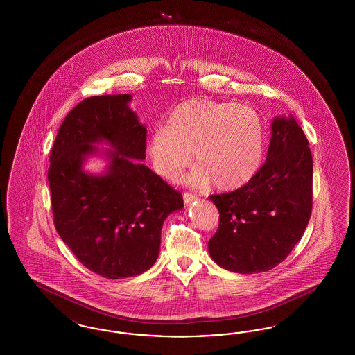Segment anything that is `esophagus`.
Returning a JSON list of instances; mask_svg holds the SVG:
<instances>
[{"label": "esophagus", "instance_id": "obj_1", "mask_svg": "<svg viewBox=\"0 0 355 355\" xmlns=\"http://www.w3.org/2000/svg\"><path fill=\"white\" fill-rule=\"evenodd\" d=\"M198 200V196L194 193H184V202L190 203Z\"/></svg>", "mask_w": 355, "mask_h": 355}]
</instances>
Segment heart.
<instances>
[{"mask_svg":"<svg viewBox=\"0 0 355 355\" xmlns=\"http://www.w3.org/2000/svg\"><path fill=\"white\" fill-rule=\"evenodd\" d=\"M266 132L261 116L234 102L193 98L178 103L149 139L153 166L174 180L191 164L193 152L200 169L194 184L209 180L229 191L248 184L259 169Z\"/></svg>","mask_w":355,"mask_h":355,"instance_id":"b5f03b06","label":"heart"}]
</instances>
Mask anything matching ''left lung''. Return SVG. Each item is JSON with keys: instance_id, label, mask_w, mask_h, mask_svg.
<instances>
[{"instance_id": "left-lung-1", "label": "left lung", "mask_w": 355, "mask_h": 355, "mask_svg": "<svg viewBox=\"0 0 355 355\" xmlns=\"http://www.w3.org/2000/svg\"><path fill=\"white\" fill-rule=\"evenodd\" d=\"M210 200L220 211L209 239L216 263L242 274L281 263L304 236L313 207V157L297 121L274 119L266 162L246 185Z\"/></svg>"}]
</instances>
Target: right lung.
Instances as JSON below:
<instances>
[{"label": "right lung", "instance_id": "1", "mask_svg": "<svg viewBox=\"0 0 355 355\" xmlns=\"http://www.w3.org/2000/svg\"><path fill=\"white\" fill-rule=\"evenodd\" d=\"M130 94L96 96L76 105L51 148L48 180L57 233L96 274L119 279L149 270L161 229L184 207L182 194L135 159H145L146 129L128 106ZM114 149L105 175L82 170L93 143Z\"/></svg>", "mask_w": 355, "mask_h": 355}]
</instances>
